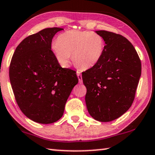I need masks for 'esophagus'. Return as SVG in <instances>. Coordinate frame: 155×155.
<instances>
[{"label": "esophagus", "instance_id": "1", "mask_svg": "<svg viewBox=\"0 0 155 155\" xmlns=\"http://www.w3.org/2000/svg\"><path fill=\"white\" fill-rule=\"evenodd\" d=\"M77 75H78V80H79V82L80 84H82V75L80 74V71H77Z\"/></svg>", "mask_w": 155, "mask_h": 155}]
</instances>
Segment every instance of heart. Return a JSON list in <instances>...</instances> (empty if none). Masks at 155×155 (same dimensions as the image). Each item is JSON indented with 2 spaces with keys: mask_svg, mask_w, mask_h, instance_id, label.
I'll return each mask as SVG.
<instances>
[{
  "mask_svg": "<svg viewBox=\"0 0 155 155\" xmlns=\"http://www.w3.org/2000/svg\"><path fill=\"white\" fill-rule=\"evenodd\" d=\"M51 50L58 62L67 67L71 54L76 65L82 68L95 66L102 56L104 41L95 32L70 30L60 34L58 40L51 43Z\"/></svg>",
  "mask_w": 155,
  "mask_h": 155,
  "instance_id": "b5f03b06",
  "label": "heart"
}]
</instances>
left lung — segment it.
<instances>
[{
  "instance_id": "left-lung-1",
  "label": "left lung",
  "mask_w": 155,
  "mask_h": 155,
  "mask_svg": "<svg viewBox=\"0 0 155 155\" xmlns=\"http://www.w3.org/2000/svg\"><path fill=\"white\" fill-rule=\"evenodd\" d=\"M95 32L106 45L100 61L82 73L85 101L93 118L108 122L120 117L133 104L141 64L135 47L125 37L102 30Z\"/></svg>"
}]
</instances>
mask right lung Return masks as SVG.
I'll list each match as a JSON object with an SVG mask.
<instances>
[{"label": "right lung", "instance_id": "obj_1", "mask_svg": "<svg viewBox=\"0 0 155 155\" xmlns=\"http://www.w3.org/2000/svg\"><path fill=\"white\" fill-rule=\"evenodd\" d=\"M62 28L42 29L18 45L9 65V80L20 110L30 120L51 124L62 117L66 102L78 82L76 71L61 67L52 39Z\"/></svg>", "mask_w": 155, "mask_h": 155}]
</instances>
